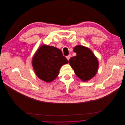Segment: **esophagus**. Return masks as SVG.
I'll use <instances>...</instances> for the list:
<instances>
[{
  "label": "esophagus",
  "mask_w": 125,
  "mask_h": 125,
  "mask_svg": "<svg viewBox=\"0 0 125 125\" xmlns=\"http://www.w3.org/2000/svg\"><path fill=\"white\" fill-rule=\"evenodd\" d=\"M71 55H68L67 57H66V58H67V59H68V60H69L70 59V57H71Z\"/></svg>",
  "instance_id": "esophagus-1"
}]
</instances>
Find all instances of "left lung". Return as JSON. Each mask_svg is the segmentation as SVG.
I'll list each match as a JSON object with an SVG mask.
<instances>
[{
	"label": "left lung",
	"instance_id": "8db88e82",
	"mask_svg": "<svg viewBox=\"0 0 125 125\" xmlns=\"http://www.w3.org/2000/svg\"><path fill=\"white\" fill-rule=\"evenodd\" d=\"M73 51L77 55L70 58V65L77 76L83 81L90 80L97 73L99 67L97 58L89 48L82 45L74 47Z\"/></svg>",
	"mask_w": 125,
	"mask_h": 125
}]
</instances>
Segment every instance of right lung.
<instances>
[{
  "label": "right lung",
  "mask_w": 125,
  "mask_h": 125,
  "mask_svg": "<svg viewBox=\"0 0 125 125\" xmlns=\"http://www.w3.org/2000/svg\"><path fill=\"white\" fill-rule=\"evenodd\" d=\"M68 63L62 51L54 46H41L32 59V66L36 75L46 82L53 81L58 76L61 67Z\"/></svg>",
  "instance_id": "add662e5"
}]
</instances>
